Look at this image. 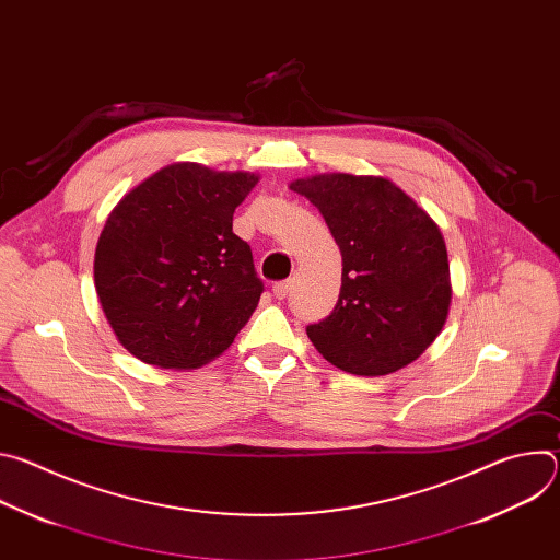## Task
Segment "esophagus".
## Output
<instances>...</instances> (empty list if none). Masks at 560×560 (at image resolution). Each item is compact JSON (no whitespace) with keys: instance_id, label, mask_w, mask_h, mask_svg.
<instances>
[{"instance_id":"esophagus-1","label":"esophagus","mask_w":560,"mask_h":560,"mask_svg":"<svg viewBox=\"0 0 560 560\" xmlns=\"http://www.w3.org/2000/svg\"><path fill=\"white\" fill-rule=\"evenodd\" d=\"M290 290H292V281H277V283L272 285V294H275L277 299H285V296L290 294Z\"/></svg>"}]
</instances>
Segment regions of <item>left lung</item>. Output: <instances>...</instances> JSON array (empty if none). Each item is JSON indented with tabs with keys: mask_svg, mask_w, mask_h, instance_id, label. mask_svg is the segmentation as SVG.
<instances>
[{
	"mask_svg": "<svg viewBox=\"0 0 560 560\" xmlns=\"http://www.w3.org/2000/svg\"><path fill=\"white\" fill-rule=\"evenodd\" d=\"M290 188L324 214L343 257L335 310L305 328L312 346L359 376L419 359L443 330L452 301L447 250L432 217L383 177L332 173Z\"/></svg>",
	"mask_w": 560,
	"mask_h": 560,
	"instance_id": "8db88e82",
	"label": "left lung"
}]
</instances>
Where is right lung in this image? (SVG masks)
Masks as SVG:
<instances>
[{"instance_id": "add662e5", "label": "right lung", "mask_w": 560, "mask_h": 560, "mask_svg": "<svg viewBox=\"0 0 560 560\" xmlns=\"http://www.w3.org/2000/svg\"><path fill=\"white\" fill-rule=\"evenodd\" d=\"M259 182L184 162L132 188L95 250V288L119 343L159 368H199L230 348L264 281L232 232L234 208Z\"/></svg>"}]
</instances>
